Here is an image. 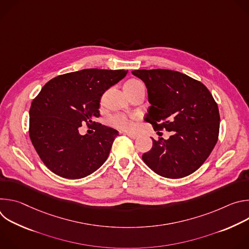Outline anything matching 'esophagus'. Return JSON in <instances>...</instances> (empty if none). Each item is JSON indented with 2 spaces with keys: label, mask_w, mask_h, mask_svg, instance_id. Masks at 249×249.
I'll use <instances>...</instances> for the list:
<instances>
[{
  "label": "esophagus",
  "mask_w": 249,
  "mask_h": 249,
  "mask_svg": "<svg viewBox=\"0 0 249 249\" xmlns=\"http://www.w3.org/2000/svg\"><path fill=\"white\" fill-rule=\"evenodd\" d=\"M124 135H126V136L130 137L131 139H136V138H138V135H137V134H135V133H129V132H125V133H124Z\"/></svg>",
  "instance_id": "1"
}]
</instances>
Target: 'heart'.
<instances>
[{
  "mask_svg": "<svg viewBox=\"0 0 249 249\" xmlns=\"http://www.w3.org/2000/svg\"><path fill=\"white\" fill-rule=\"evenodd\" d=\"M143 85L140 81L138 80H130L128 81L124 87H135V86H140ZM110 123L116 128L123 129V130H129L133 127V121L132 118L126 114L123 113H118L113 115L110 118Z\"/></svg>",
  "mask_w": 249,
  "mask_h": 249,
  "instance_id": "b5f03b06",
  "label": "heart"
}]
</instances>
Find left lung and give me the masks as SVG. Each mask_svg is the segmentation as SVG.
<instances>
[{
    "label": "left lung",
    "instance_id": "8db88e82",
    "mask_svg": "<svg viewBox=\"0 0 249 249\" xmlns=\"http://www.w3.org/2000/svg\"><path fill=\"white\" fill-rule=\"evenodd\" d=\"M143 81L151 106L145 121L155 131L165 129L169 139H153L151 151L142 156L157 174L181 178L196 171L216 146L220 130L218 104L199 81L176 71L136 70Z\"/></svg>",
    "mask_w": 249,
    "mask_h": 249
}]
</instances>
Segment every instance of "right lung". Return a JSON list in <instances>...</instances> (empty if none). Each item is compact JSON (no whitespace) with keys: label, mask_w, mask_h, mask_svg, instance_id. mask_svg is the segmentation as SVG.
I'll list each match as a JSON object with an SVG mask.
<instances>
[{"label":"right lung","mask_w":249,"mask_h":249,"mask_svg":"<svg viewBox=\"0 0 249 249\" xmlns=\"http://www.w3.org/2000/svg\"><path fill=\"white\" fill-rule=\"evenodd\" d=\"M128 73L125 70L85 69L50 80L29 109V137L44 164L55 174L79 179L107 160L118 131L94 120L100 116V98ZM84 124L96 126L81 135Z\"/></svg>","instance_id":"obj_1"}]
</instances>
